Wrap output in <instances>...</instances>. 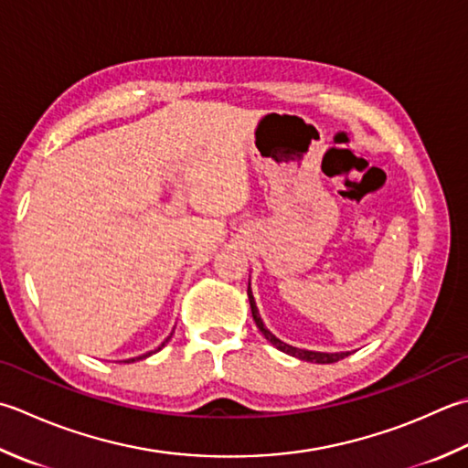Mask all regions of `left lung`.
Instances as JSON below:
<instances>
[{"label": "left lung", "instance_id": "left-lung-1", "mask_svg": "<svg viewBox=\"0 0 468 468\" xmlns=\"http://www.w3.org/2000/svg\"><path fill=\"white\" fill-rule=\"evenodd\" d=\"M247 296H250L251 314H253L255 324H258V328H260V333H261L265 338H268V341H270L273 346H276V349H280L282 353L296 356V359H300V361H310V363H320V365L336 363V361L345 359V356H349V353H318V351L298 349V346H292V345H286L283 341H280V338H278L276 335H271V333L268 331V328H265V324H263V320H261V316H260V310H258V306H255V298H253V294H251V283H250V286H247Z\"/></svg>", "mask_w": 468, "mask_h": 468}]
</instances>
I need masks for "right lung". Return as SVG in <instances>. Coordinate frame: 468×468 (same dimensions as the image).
I'll return each instance as SVG.
<instances>
[{
  "mask_svg": "<svg viewBox=\"0 0 468 468\" xmlns=\"http://www.w3.org/2000/svg\"><path fill=\"white\" fill-rule=\"evenodd\" d=\"M170 336H172V333H170ZM170 336H168V338H166V341H164V343H162V345H160V346H158V349H155V351H150V353H145V355H140V356H135V359H127L125 363H130V361H140V359H145V356H150L152 353H158V351L162 349V346H164V345H166V343L170 341Z\"/></svg>",
  "mask_w": 468,
  "mask_h": 468,
  "instance_id": "1",
  "label": "right lung"
}]
</instances>
